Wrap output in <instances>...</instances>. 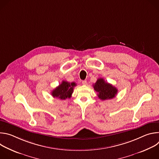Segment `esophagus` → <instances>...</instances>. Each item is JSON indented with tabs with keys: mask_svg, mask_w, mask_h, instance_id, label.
<instances>
[{
	"mask_svg": "<svg viewBox=\"0 0 159 159\" xmlns=\"http://www.w3.org/2000/svg\"><path fill=\"white\" fill-rule=\"evenodd\" d=\"M82 84L83 85H87V81L86 80H82Z\"/></svg>",
	"mask_w": 159,
	"mask_h": 159,
	"instance_id": "34e87169",
	"label": "esophagus"
}]
</instances>
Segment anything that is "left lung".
<instances>
[{
	"mask_svg": "<svg viewBox=\"0 0 159 159\" xmlns=\"http://www.w3.org/2000/svg\"><path fill=\"white\" fill-rule=\"evenodd\" d=\"M93 87L98 93V98L103 101L114 98L118 93V89L115 87L106 82L102 78L98 79L96 82L93 85Z\"/></svg>",
	"mask_w": 159,
	"mask_h": 159,
	"instance_id": "8db88e82",
	"label": "left lung"
}]
</instances>
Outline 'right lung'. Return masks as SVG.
<instances>
[{
  "label": "right lung",
  "instance_id": "obj_1",
  "mask_svg": "<svg viewBox=\"0 0 159 159\" xmlns=\"http://www.w3.org/2000/svg\"><path fill=\"white\" fill-rule=\"evenodd\" d=\"M76 86L75 82H68L63 80L62 82L52 92L53 98H57L62 100L66 98H70L74 91V88Z\"/></svg>",
  "mask_w": 159,
  "mask_h": 159
}]
</instances>
